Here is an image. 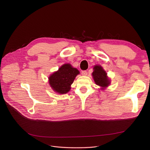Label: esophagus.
<instances>
[{
	"label": "esophagus",
	"instance_id": "1",
	"mask_svg": "<svg viewBox=\"0 0 150 150\" xmlns=\"http://www.w3.org/2000/svg\"><path fill=\"white\" fill-rule=\"evenodd\" d=\"M81 74H82L83 75H84V76L87 75V74H88L87 71H86V70H83V71H81Z\"/></svg>",
	"mask_w": 150,
	"mask_h": 150
}]
</instances>
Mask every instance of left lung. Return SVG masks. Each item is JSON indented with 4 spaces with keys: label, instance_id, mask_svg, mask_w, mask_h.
I'll use <instances>...</instances> for the list:
<instances>
[{
    "label": "left lung",
    "instance_id": "left-lung-1",
    "mask_svg": "<svg viewBox=\"0 0 150 150\" xmlns=\"http://www.w3.org/2000/svg\"><path fill=\"white\" fill-rule=\"evenodd\" d=\"M92 76L96 83L103 88L107 87L110 83L107 74L100 66H94Z\"/></svg>",
    "mask_w": 150,
    "mask_h": 150
}]
</instances>
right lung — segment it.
Returning <instances> with one entry per match:
<instances>
[{"mask_svg":"<svg viewBox=\"0 0 150 150\" xmlns=\"http://www.w3.org/2000/svg\"><path fill=\"white\" fill-rule=\"evenodd\" d=\"M80 72L69 64L62 65L49 77V83L52 89L59 93H66L70 89V86Z\"/></svg>","mask_w":150,"mask_h":150,"instance_id":"1","label":"right lung"}]
</instances>
